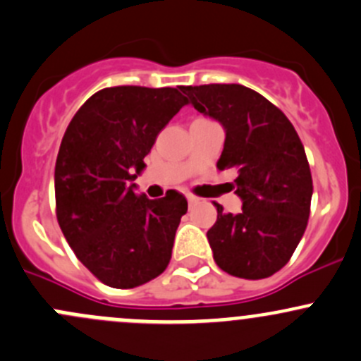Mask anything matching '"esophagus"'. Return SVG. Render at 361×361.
Wrapping results in <instances>:
<instances>
[{
    "label": "esophagus",
    "instance_id": "esophagus-1",
    "mask_svg": "<svg viewBox=\"0 0 361 361\" xmlns=\"http://www.w3.org/2000/svg\"><path fill=\"white\" fill-rule=\"evenodd\" d=\"M185 198H188L189 205H195V203H198V202H200V200H198V198H196V196H195V195H188V196H185Z\"/></svg>",
    "mask_w": 361,
    "mask_h": 361
}]
</instances>
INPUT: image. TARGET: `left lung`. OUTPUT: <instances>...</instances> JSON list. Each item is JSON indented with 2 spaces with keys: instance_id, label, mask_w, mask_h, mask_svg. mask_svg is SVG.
I'll return each mask as SVG.
<instances>
[{
  "instance_id": "8db88e82",
  "label": "left lung",
  "mask_w": 361,
  "mask_h": 361,
  "mask_svg": "<svg viewBox=\"0 0 361 361\" xmlns=\"http://www.w3.org/2000/svg\"><path fill=\"white\" fill-rule=\"evenodd\" d=\"M196 111L221 121L226 142L219 170H235L240 214L224 212L207 238L222 271L261 280L280 271L306 231L313 195L306 151L288 118L243 85L182 87Z\"/></svg>"
}]
</instances>
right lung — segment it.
Here are the masks:
<instances>
[{
	"label": "right lung",
	"instance_id": "1",
	"mask_svg": "<svg viewBox=\"0 0 361 361\" xmlns=\"http://www.w3.org/2000/svg\"><path fill=\"white\" fill-rule=\"evenodd\" d=\"M188 99L179 88L111 87L78 109L55 163V214L69 247L104 285L133 288L172 257L188 200L137 195V173L158 133Z\"/></svg>",
	"mask_w": 361,
	"mask_h": 361
}]
</instances>
